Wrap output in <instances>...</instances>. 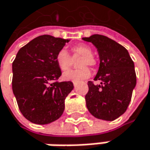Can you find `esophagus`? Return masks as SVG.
Returning <instances> with one entry per match:
<instances>
[{
    "mask_svg": "<svg viewBox=\"0 0 150 150\" xmlns=\"http://www.w3.org/2000/svg\"><path fill=\"white\" fill-rule=\"evenodd\" d=\"M72 83H73V85H74V86H76V85L78 84V81H72Z\"/></svg>",
    "mask_w": 150,
    "mask_h": 150,
    "instance_id": "esophagus-1",
    "label": "esophagus"
}]
</instances>
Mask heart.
<instances>
[{"instance_id":"heart-1","label":"heart","mask_w":150,"mask_h":150,"mask_svg":"<svg viewBox=\"0 0 150 150\" xmlns=\"http://www.w3.org/2000/svg\"><path fill=\"white\" fill-rule=\"evenodd\" d=\"M71 52L72 57L74 59L81 56L78 63L80 67L76 70H70L64 72L62 79L66 81H79L89 78L91 76V71L86 66H94L96 65V59L92 55L91 48L86 45L81 44L74 46L71 48ZM72 57L66 50L61 49L56 55V62L59 68L61 71L68 70L72 65Z\"/></svg>"}]
</instances>
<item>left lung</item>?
Listing matches in <instances>:
<instances>
[{
    "mask_svg": "<svg viewBox=\"0 0 150 150\" xmlns=\"http://www.w3.org/2000/svg\"><path fill=\"white\" fill-rule=\"evenodd\" d=\"M98 50L100 64L94 80L89 81L86 106L95 117L113 121L126 111L137 84L134 62L128 51L115 40L100 34L83 38Z\"/></svg>",
    "mask_w": 150,
    "mask_h": 150,
    "instance_id": "8db88e82",
    "label": "left lung"
}]
</instances>
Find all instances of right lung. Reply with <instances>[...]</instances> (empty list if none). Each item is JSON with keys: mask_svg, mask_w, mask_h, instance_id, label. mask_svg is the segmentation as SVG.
I'll list each match as a JSON object with an SVG mask.
<instances>
[{"mask_svg": "<svg viewBox=\"0 0 150 150\" xmlns=\"http://www.w3.org/2000/svg\"><path fill=\"white\" fill-rule=\"evenodd\" d=\"M67 42L69 40L41 35L17 52L12 66V88L21 112L30 122L47 124L64 112L65 99L73 84L56 81L61 76L56 55Z\"/></svg>", "mask_w": 150, "mask_h": 150, "instance_id": "obj_1", "label": "right lung"}]
</instances>
